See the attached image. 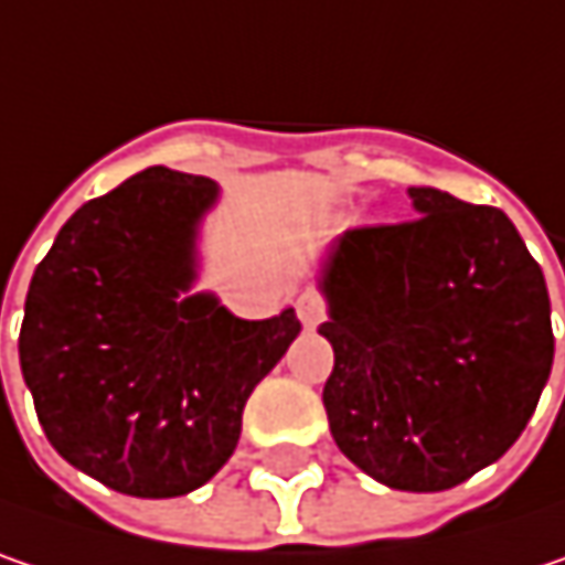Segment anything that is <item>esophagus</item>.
Listing matches in <instances>:
<instances>
[{"instance_id":"obj_1","label":"esophagus","mask_w":565,"mask_h":565,"mask_svg":"<svg viewBox=\"0 0 565 565\" xmlns=\"http://www.w3.org/2000/svg\"><path fill=\"white\" fill-rule=\"evenodd\" d=\"M296 311H299V321H302L305 328H315V324H321L324 318H328V302L318 296V292H302L299 296V302H296Z\"/></svg>"}]
</instances>
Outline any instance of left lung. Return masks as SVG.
I'll list each match as a JSON object with an SVG mask.
<instances>
[{"label": "left lung", "instance_id": "left-lung-1", "mask_svg": "<svg viewBox=\"0 0 565 565\" xmlns=\"http://www.w3.org/2000/svg\"><path fill=\"white\" fill-rule=\"evenodd\" d=\"M415 218L343 231L321 289L324 412L341 454L402 492H444L527 427L553 366L544 269L502 209L408 189Z\"/></svg>", "mask_w": 565, "mask_h": 565}]
</instances>
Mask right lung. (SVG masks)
Here are the masks:
<instances>
[{
	"instance_id": "add662e5",
	"label": "right lung",
	"mask_w": 565,
	"mask_h": 565,
	"mask_svg": "<svg viewBox=\"0 0 565 565\" xmlns=\"http://www.w3.org/2000/svg\"><path fill=\"white\" fill-rule=\"evenodd\" d=\"M215 182L150 167L63 224L19 334L38 422L66 463L135 499H173L234 454L254 385L299 334L286 308L241 321L192 282Z\"/></svg>"
}]
</instances>
